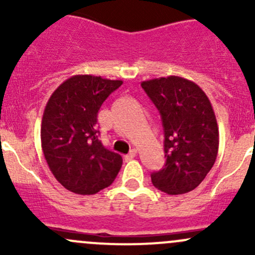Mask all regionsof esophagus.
Returning <instances> with one entry per match:
<instances>
[{"label": "esophagus", "instance_id": "34e87169", "mask_svg": "<svg viewBox=\"0 0 255 255\" xmlns=\"http://www.w3.org/2000/svg\"><path fill=\"white\" fill-rule=\"evenodd\" d=\"M135 155H137V150H135V149H132V150H130L129 153L127 154V155H125V160H126V161L132 160V159L134 158Z\"/></svg>", "mask_w": 255, "mask_h": 255}]
</instances>
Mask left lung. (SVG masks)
I'll return each instance as SVG.
<instances>
[{"label":"left lung","mask_w":255,"mask_h":255,"mask_svg":"<svg viewBox=\"0 0 255 255\" xmlns=\"http://www.w3.org/2000/svg\"><path fill=\"white\" fill-rule=\"evenodd\" d=\"M161 116L165 166L151 174V182L168 195L196 189L212 169L220 134L212 105L201 87L181 76L142 81Z\"/></svg>","instance_id":"obj_1"}]
</instances>
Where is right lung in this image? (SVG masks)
<instances>
[{"label": "right lung", "instance_id": "right-lung-1", "mask_svg": "<svg viewBox=\"0 0 255 255\" xmlns=\"http://www.w3.org/2000/svg\"><path fill=\"white\" fill-rule=\"evenodd\" d=\"M122 80L74 75L51 94L40 128L42 150L54 177L71 192L94 195L115 181L122 156L99 139L97 113Z\"/></svg>", "mask_w": 255, "mask_h": 255}]
</instances>
